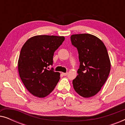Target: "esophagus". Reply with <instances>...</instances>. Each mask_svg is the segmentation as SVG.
<instances>
[{
	"label": "esophagus",
	"instance_id": "1",
	"mask_svg": "<svg viewBox=\"0 0 125 125\" xmlns=\"http://www.w3.org/2000/svg\"><path fill=\"white\" fill-rule=\"evenodd\" d=\"M68 73H62V74H63V76H66L68 75Z\"/></svg>",
	"mask_w": 125,
	"mask_h": 125
}]
</instances>
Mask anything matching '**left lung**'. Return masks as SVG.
<instances>
[{
	"instance_id": "8db88e82",
	"label": "left lung",
	"mask_w": 125,
	"mask_h": 125,
	"mask_svg": "<svg viewBox=\"0 0 125 125\" xmlns=\"http://www.w3.org/2000/svg\"><path fill=\"white\" fill-rule=\"evenodd\" d=\"M71 40L77 49L80 61L78 75L73 80V88L82 97L94 96L110 73L111 65L106 48L98 37L88 33L73 35Z\"/></svg>"
}]
</instances>
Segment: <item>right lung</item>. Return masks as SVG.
Segmentation results:
<instances>
[{
  "label": "right lung",
  "instance_id": "right-lung-1",
  "mask_svg": "<svg viewBox=\"0 0 125 125\" xmlns=\"http://www.w3.org/2000/svg\"><path fill=\"white\" fill-rule=\"evenodd\" d=\"M64 36H35L29 39L20 51L18 61L20 77L32 94L43 98L55 88L60 78L59 72L53 68L54 52L62 44Z\"/></svg>",
  "mask_w": 125,
  "mask_h": 125
}]
</instances>
